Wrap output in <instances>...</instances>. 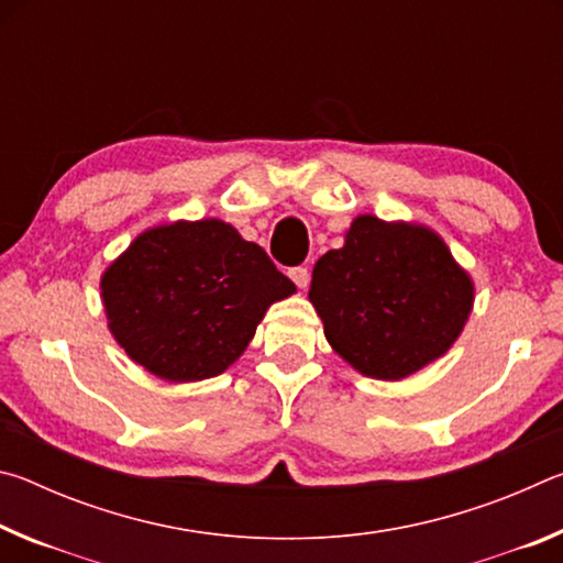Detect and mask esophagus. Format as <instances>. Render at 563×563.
I'll return each mask as SVG.
<instances>
[{
  "instance_id": "obj_1",
  "label": "esophagus",
  "mask_w": 563,
  "mask_h": 563,
  "mask_svg": "<svg viewBox=\"0 0 563 563\" xmlns=\"http://www.w3.org/2000/svg\"><path fill=\"white\" fill-rule=\"evenodd\" d=\"M288 275H290V280L298 285L300 290H305L308 288V283H310V271L305 268V265H295V268H290L288 271Z\"/></svg>"
}]
</instances>
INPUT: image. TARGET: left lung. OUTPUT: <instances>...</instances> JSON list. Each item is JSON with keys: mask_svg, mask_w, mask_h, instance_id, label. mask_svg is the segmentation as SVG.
<instances>
[{"mask_svg": "<svg viewBox=\"0 0 563 563\" xmlns=\"http://www.w3.org/2000/svg\"><path fill=\"white\" fill-rule=\"evenodd\" d=\"M310 302L342 360L367 377L402 379L452 347L474 288L430 228L360 216L345 245L312 268Z\"/></svg>", "mask_w": 563, "mask_h": 563, "instance_id": "1", "label": "left lung"}]
</instances>
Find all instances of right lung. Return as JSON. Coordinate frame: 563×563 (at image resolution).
Listing matches in <instances>:
<instances>
[{
  "label": "right lung",
  "mask_w": 563,
  "mask_h": 563,
  "mask_svg": "<svg viewBox=\"0 0 563 563\" xmlns=\"http://www.w3.org/2000/svg\"><path fill=\"white\" fill-rule=\"evenodd\" d=\"M292 292L261 245L216 218L151 228L101 278L113 338L170 383L221 375L243 355L271 302Z\"/></svg>",
  "instance_id": "1"
}]
</instances>
